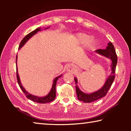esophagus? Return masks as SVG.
<instances>
[{
	"label": "esophagus",
	"instance_id": "1",
	"mask_svg": "<svg viewBox=\"0 0 131 131\" xmlns=\"http://www.w3.org/2000/svg\"><path fill=\"white\" fill-rule=\"evenodd\" d=\"M73 68H74V66L72 65V64H69V65H68L67 66V70L68 71L73 70Z\"/></svg>",
	"mask_w": 131,
	"mask_h": 131
}]
</instances>
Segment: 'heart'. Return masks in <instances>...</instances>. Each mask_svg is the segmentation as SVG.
<instances>
[{"mask_svg":"<svg viewBox=\"0 0 131 131\" xmlns=\"http://www.w3.org/2000/svg\"><path fill=\"white\" fill-rule=\"evenodd\" d=\"M77 39L79 43H84L85 41V47L87 48L91 47L94 44V41L91 37H89L85 34H79L77 36Z\"/></svg>","mask_w":131,"mask_h":131,"instance_id":"obj_1","label":"heart"}]
</instances>
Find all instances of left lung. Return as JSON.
Listing matches in <instances>:
<instances>
[{
    "label": "left lung",
    "instance_id": "1",
    "mask_svg": "<svg viewBox=\"0 0 131 131\" xmlns=\"http://www.w3.org/2000/svg\"><path fill=\"white\" fill-rule=\"evenodd\" d=\"M96 51L97 53H99V54L107 57L112 60V65H111L112 73L106 80V81L105 84H104L103 87L99 91H97L90 94H85V93L82 92L81 90H80L78 86L77 85V79L74 78V81L75 83H76V91L77 98L79 101L83 102L84 103L92 102L98 100V99L106 96V95L107 94L108 91L109 90L114 80L115 74H116L115 72H116V68L117 63V56L113 44L110 42V43H108V46L106 49L97 50Z\"/></svg>",
    "mask_w": 131,
    "mask_h": 131
}]
</instances>
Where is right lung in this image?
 <instances>
[{
  "mask_svg": "<svg viewBox=\"0 0 131 131\" xmlns=\"http://www.w3.org/2000/svg\"><path fill=\"white\" fill-rule=\"evenodd\" d=\"M46 29H47V28H46ZM40 30H41L40 28H37L35 30L32 31V32L29 33V34H28L26 36L24 37V38L22 40V41H21L20 44H19V46L18 47L19 49H20V48L23 47L24 44H25L26 42L31 37H32L35 34H36L37 32H39V31H40ZM17 55L16 56V65H17ZM16 69H17V79L18 84L19 87L21 88L22 91H23V92L26 95V97H28L29 99H30L31 101L35 102L40 103H46L51 102H52L54 100L55 98V96H56V88H55V87H56L57 80L58 79V78H59V77H61L62 75L56 77V78L55 79V80H54V82H53V85H52V88H51V90L49 94H48L47 95H46V96L38 97V96H35V95H33L32 94H30L29 93H28L25 89H24V88L21 85L20 79H19L18 74L17 66H16Z\"/></svg>",
  "mask_w": 131,
  "mask_h": 131,
  "instance_id": "add662e5",
  "label": "right lung"
}]
</instances>
